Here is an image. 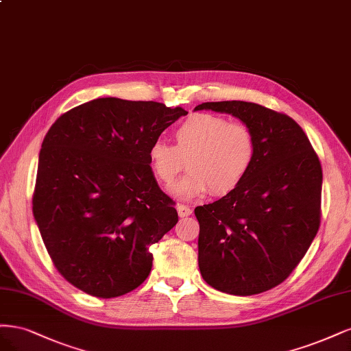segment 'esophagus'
Segmentation results:
<instances>
[{"label": "esophagus", "mask_w": 351, "mask_h": 351, "mask_svg": "<svg viewBox=\"0 0 351 351\" xmlns=\"http://www.w3.org/2000/svg\"><path fill=\"white\" fill-rule=\"evenodd\" d=\"M176 210H178L179 217H188V216H191V214H192V208L188 207V206H184V204L178 206Z\"/></svg>", "instance_id": "1"}]
</instances>
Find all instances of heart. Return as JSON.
<instances>
[{
    "label": "heart",
    "instance_id": "heart-1",
    "mask_svg": "<svg viewBox=\"0 0 351 351\" xmlns=\"http://www.w3.org/2000/svg\"><path fill=\"white\" fill-rule=\"evenodd\" d=\"M175 145L157 140L149 160L157 180L169 188L188 165L189 173L173 189L182 199L228 195L250 175L256 157V138L250 125L213 114H195L175 130Z\"/></svg>",
    "mask_w": 351,
    "mask_h": 351
}]
</instances>
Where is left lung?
Returning a JSON list of instances; mask_svg holds the SVG:
<instances>
[{"mask_svg": "<svg viewBox=\"0 0 351 351\" xmlns=\"http://www.w3.org/2000/svg\"><path fill=\"white\" fill-rule=\"evenodd\" d=\"M239 118L256 138L243 184L195 208L198 265L211 287L251 296L285 281L309 250L321 223L322 167L296 121L242 100L206 101L195 110Z\"/></svg>", "mask_w": 351, "mask_h": 351, "instance_id": "obj_1", "label": "left lung"}]
</instances>
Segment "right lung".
I'll use <instances>...</instances> for the list:
<instances>
[{
  "mask_svg": "<svg viewBox=\"0 0 351 351\" xmlns=\"http://www.w3.org/2000/svg\"><path fill=\"white\" fill-rule=\"evenodd\" d=\"M188 112L159 101L100 97L65 112L45 135L33 216L60 274L110 299L149 277L150 246L178 223L149 150Z\"/></svg>",
  "mask_w": 351,
  "mask_h": 351,
  "instance_id": "right-lung-1",
  "label": "right lung"
}]
</instances>
